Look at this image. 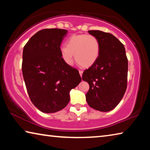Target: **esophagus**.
I'll return each mask as SVG.
<instances>
[{
    "label": "esophagus",
    "mask_w": 150,
    "mask_h": 150,
    "mask_svg": "<svg viewBox=\"0 0 150 150\" xmlns=\"http://www.w3.org/2000/svg\"><path fill=\"white\" fill-rule=\"evenodd\" d=\"M79 74H80V75H81V77H82V75H83V71H81V70H79Z\"/></svg>",
    "instance_id": "esophagus-1"
}]
</instances>
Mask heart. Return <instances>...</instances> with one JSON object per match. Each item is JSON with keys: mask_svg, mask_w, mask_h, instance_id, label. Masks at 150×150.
<instances>
[{"mask_svg": "<svg viewBox=\"0 0 150 150\" xmlns=\"http://www.w3.org/2000/svg\"><path fill=\"white\" fill-rule=\"evenodd\" d=\"M60 54L67 65L73 64L74 54L79 65L88 67L99 56L100 44L98 39L91 34L73 35L67 40L65 46L61 47Z\"/></svg>", "mask_w": 150, "mask_h": 150, "instance_id": "b5f03b06", "label": "heart"}]
</instances>
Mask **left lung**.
<instances>
[{
    "instance_id": "obj_1",
    "label": "left lung",
    "mask_w": 150,
    "mask_h": 150,
    "mask_svg": "<svg viewBox=\"0 0 150 150\" xmlns=\"http://www.w3.org/2000/svg\"><path fill=\"white\" fill-rule=\"evenodd\" d=\"M100 44L96 62L84 71L82 79L89 85L86 100L91 108L108 112L115 108L127 88L128 59L124 45L110 33L89 30Z\"/></svg>"
}]
</instances>
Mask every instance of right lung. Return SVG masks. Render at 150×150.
Returning <instances> with one entry per match:
<instances>
[{"instance_id":"1","label":"right lung","mask_w":150,"mask_h":150,"mask_svg":"<svg viewBox=\"0 0 150 150\" xmlns=\"http://www.w3.org/2000/svg\"><path fill=\"white\" fill-rule=\"evenodd\" d=\"M67 30L44 29L24 45L22 70L30 100L40 111L53 113L64 108L69 92L81 81L79 71L67 65L60 45Z\"/></svg>"}]
</instances>
